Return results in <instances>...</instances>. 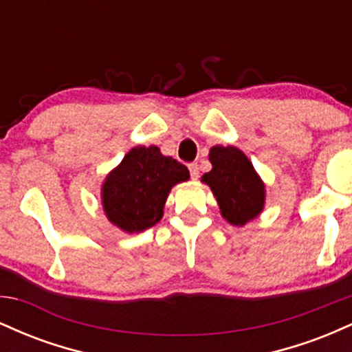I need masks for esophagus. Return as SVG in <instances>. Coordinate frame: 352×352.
I'll return each mask as SVG.
<instances>
[{
  "mask_svg": "<svg viewBox=\"0 0 352 352\" xmlns=\"http://www.w3.org/2000/svg\"><path fill=\"white\" fill-rule=\"evenodd\" d=\"M188 170H190V175H192V179H193V180L199 179V175H200L199 164H190V165H188Z\"/></svg>",
  "mask_w": 352,
  "mask_h": 352,
  "instance_id": "esophagus-1",
  "label": "esophagus"
}]
</instances>
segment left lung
Here are the masks:
<instances>
[{"mask_svg": "<svg viewBox=\"0 0 352 352\" xmlns=\"http://www.w3.org/2000/svg\"><path fill=\"white\" fill-rule=\"evenodd\" d=\"M208 159L212 170L201 177V182L212 188L221 217L228 223L243 227L265 207V184L248 157L233 145H215L210 148Z\"/></svg>", "mask_w": 352, "mask_h": 352, "instance_id": "obj_1", "label": "left lung"}]
</instances>
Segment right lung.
<instances>
[{
    "instance_id": "add662e5",
    "label": "right lung",
    "mask_w": 352,
    "mask_h": 352,
    "mask_svg": "<svg viewBox=\"0 0 352 352\" xmlns=\"http://www.w3.org/2000/svg\"><path fill=\"white\" fill-rule=\"evenodd\" d=\"M188 177V168L162 155L157 145L134 147L102 184L106 217L124 232H144L160 221L173 185Z\"/></svg>"
}]
</instances>
